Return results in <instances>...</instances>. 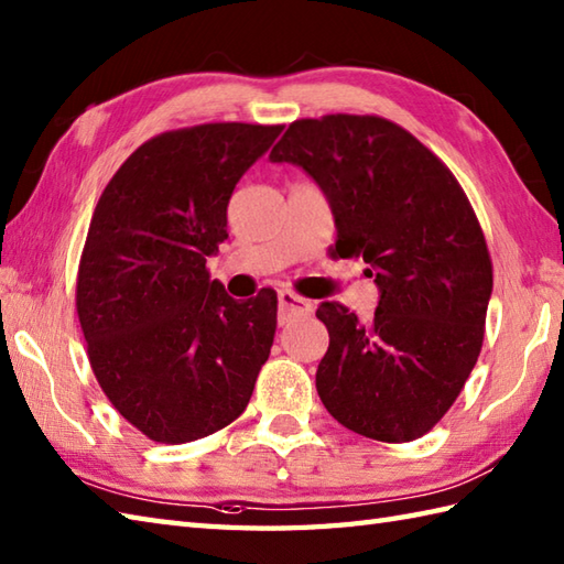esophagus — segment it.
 <instances>
[{
  "label": "esophagus",
  "instance_id": "esophagus-1",
  "mask_svg": "<svg viewBox=\"0 0 564 564\" xmlns=\"http://www.w3.org/2000/svg\"><path fill=\"white\" fill-rule=\"evenodd\" d=\"M313 310V303L307 297L297 295L293 291H281L279 293V317L281 322H289L295 315H307Z\"/></svg>",
  "mask_w": 564,
  "mask_h": 564
}]
</instances>
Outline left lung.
<instances>
[{"label": "left lung", "instance_id": "obj_1", "mask_svg": "<svg viewBox=\"0 0 564 564\" xmlns=\"http://www.w3.org/2000/svg\"><path fill=\"white\" fill-rule=\"evenodd\" d=\"M325 191L334 259H364L380 301L358 322L322 303L329 349L317 366L327 412L366 438L404 443L434 429L477 364L492 259L463 186L434 152L380 116L293 121L271 150Z\"/></svg>", "mask_w": 564, "mask_h": 564}]
</instances>
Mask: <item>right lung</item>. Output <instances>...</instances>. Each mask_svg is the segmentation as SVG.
<instances>
[{
    "instance_id": "1",
    "label": "right lung",
    "mask_w": 564,
    "mask_h": 564,
    "mask_svg": "<svg viewBox=\"0 0 564 564\" xmlns=\"http://www.w3.org/2000/svg\"><path fill=\"white\" fill-rule=\"evenodd\" d=\"M283 126L166 130L130 154L94 208L77 315L106 398L150 441L188 443L249 404L279 297L235 301L206 259L227 239V203Z\"/></svg>"
}]
</instances>
